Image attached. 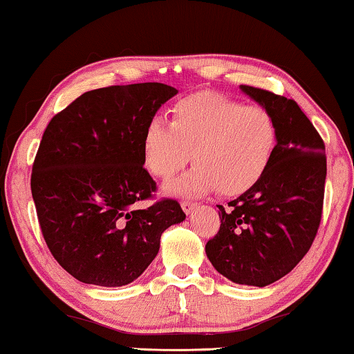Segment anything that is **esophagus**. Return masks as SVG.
I'll return each instance as SVG.
<instances>
[{"instance_id":"esophagus-1","label":"esophagus","mask_w":354,"mask_h":354,"mask_svg":"<svg viewBox=\"0 0 354 354\" xmlns=\"http://www.w3.org/2000/svg\"><path fill=\"white\" fill-rule=\"evenodd\" d=\"M181 207L184 209V213L186 214H191L192 211L197 208V203L195 202H189V200H184V202H181Z\"/></svg>"}]
</instances>
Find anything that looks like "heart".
<instances>
[{
	"label": "heart",
	"instance_id": "b5f03b06",
	"mask_svg": "<svg viewBox=\"0 0 354 354\" xmlns=\"http://www.w3.org/2000/svg\"><path fill=\"white\" fill-rule=\"evenodd\" d=\"M277 124L267 109L243 106L224 95L198 92L179 100L171 120L147 122L143 157L152 175L168 181L197 163L167 192L197 197L218 189L223 195L248 191L259 181L277 146Z\"/></svg>",
	"mask_w": 354,
	"mask_h": 354
}]
</instances>
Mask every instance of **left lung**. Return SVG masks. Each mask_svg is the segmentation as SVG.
Here are the masks:
<instances>
[{"mask_svg":"<svg viewBox=\"0 0 354 354\" xmlns=\"http://www.w3.org/2000/svg\"><path fill=\"white\" fill-rule=\"evenodd\" d=\"M277 124V146L254 186L218 205L221 227L205 251L221 275L263 288L288 275L312 246L323 213L324 143L294 100L240 86Z\"/></svg>","mask_w":354,"mask_h":354,"instance_id":"obj_1","label":"left lung"}]
</instances>
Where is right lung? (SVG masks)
<instances>
[{
    "label": "right lung",
    "mask_w": 354,
    "mask_h": 354,
    "mask_svg": "<svg viewBox=\"0 0 354 354\" xmlns=\"http://www.w3.org/2000/svg\"><path fill=\"white\" fill-rule=\"evenodd\" d=\"M176 93L160 82L95 88L47 125L31 195L52 256L79 281H135L159 252L163 232L186 219L176 200L138 208L156 191L143 167L145 129Z\"/></svg>",
    "instance_id": "1"
}]
</instances>
